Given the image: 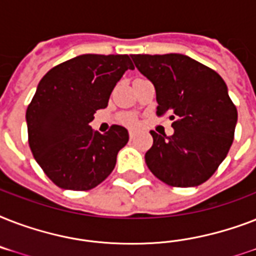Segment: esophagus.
Wrapping results in <instances>:
<instances>
[{
    "instance_id": "esophagus-1",
    "label": "esophagus",
    "mask_w": 256,
    "mask_h": 256,
    "mask_svg": "<svg viewBox=\"0 0 256 256\" xmlns=\"http://www.w3.org/2000/svg\"><path fill=\"white\" fill-rule=\"evenodd\" d=\"M128 136H130V140H134V138H136V132H134V130H130V132H128Z\"/></svg>"
}]
</instances>
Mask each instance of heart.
I'll list each match as a JSON object with an SVG mask.
<instances>
[{"label":"heart","mask_w":256,"mask_h":256,"mask_svg":"<svg viewBox=\"0 0 256 256\" xmlns=\"http://www.w3.org/2000/svg\"><path fill=\"white\" fill-rule=\"evenodd\" d=\"M122 120H124V124H128V126H136L138 124V120L134 116H124Z\"/></svg>","instance_id":"1"}]
</instances>
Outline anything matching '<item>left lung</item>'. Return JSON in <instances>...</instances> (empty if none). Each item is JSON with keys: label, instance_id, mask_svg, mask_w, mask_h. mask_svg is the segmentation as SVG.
<instances>
[{"label": "left lung", "instance_id": "8db88e82", "mask_svg": "<svg viewBox=\"0 0 256 256\" xmlns=\"http://www.w3.org/2000/svg\"><path fill=\"white\" fill-rule=\"evenodd\" d=\"M136 69L152 82L156 116L168 114L174 134L150 132L144 160L172 187L202 184L218 170L234 140L238 112L215 70L183 54H132Z\"/></svg>", "mask_w": 256, "mask_h": 256}]
</instances>
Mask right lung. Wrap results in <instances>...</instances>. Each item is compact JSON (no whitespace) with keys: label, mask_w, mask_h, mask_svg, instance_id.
I'll return each mask as SVG.
<instances>
[{"label":"right lung","mask_w":256,"mask_h":256,"mask_svg":"<svg viewBox=\"0 0 256 256\" xmlns=\"http://www.w3.org/2000/svg\"><path fill=\"white\" fill-rule=\"evenodd\" d=\"M128 69V54H82L44 76L26 110L29 146L37 164L61 188L92 190L116 168V154L128 142L124 126L104 134L88 124L108 106L112 88Z\"/></svg>","instance_id":"add662e5"}]
</instances>
